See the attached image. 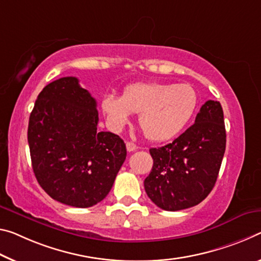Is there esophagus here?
Listing matches in <instances>:
<instances>
[{
    "label": "esophagus",
    "mask_w": 261,
    "mask_h": 261,
    "mask_svg": "<svg viewBox=\"0 0 261 261\" xmlns=\"http://www.w3.org/2000/svg\"><path fill=\"white\" fill-rule=\"evenodd\" d=\"M126 150L129 151V152H134V151L137 150V146H136L134 143H131V142H126Z\"/></svg>",
    "instance_id": "1"
}]
</instances>
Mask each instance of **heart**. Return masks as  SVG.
Returning a JSON list of instances; mask_svg holds the SVG:
<instances>
[{
    "label": "heart",
    "mask_w": 261,
    "mask_h": 261,
    "mask_svg": "<svg viewBox=\"0 0 261 261\" xmlns=\"http://www.w3.org/2000/svg\"><path fill=\"white\" fill-rule=\"evenodd\" d=\"M197 94L192 86L164 82H138L126 86L122 96L102 98V111L116 130L139 114L138 123L147 139L168 140L182 131L197 108Z\"/></svg>",
    "instance_id": "heart-1"
}]
</instances>
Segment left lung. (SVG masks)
I'll list each match as a JSON object with an SVG mask.
<instances>
[{
  "instance_id": "left-lung-1",
  "label": "left lung",
  "mask_w": 261,
  "mask_h": 261,
  "mask_svg": "<svg viewBox=\"0 0 261 261\" xmlns=\"http://www.w3.org/2000/svg\"><path fill=\"white\" fill-rule=\"evenodd\" d=\"M226 134L220 102L206 101L195 123L167 145L151 148V173L144 181L159 208L177 212L200 203L216 184Z\"/></svg>"
}]
</instances>
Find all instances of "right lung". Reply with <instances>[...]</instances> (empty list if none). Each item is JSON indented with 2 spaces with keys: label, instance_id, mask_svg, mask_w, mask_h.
<instances>
[{
  "label": "right lung",
  "instance_id": "add662e5",
  "mask_svg": "<svg viewBox=\"0 0 261 261\" xmlns=\"http://www.w3.org/2000/svg\"><path fill=\"white\" fill-rule=\"evenodd\" d=\"M96 101L74 76L39 93L28 127L32 169L40 187L60 203L88 208L113 187L126 158L119 136L97 131Z\"/></svg>",
  "mask_w": 261,
  "mask_h": 261
}]
</instances>
